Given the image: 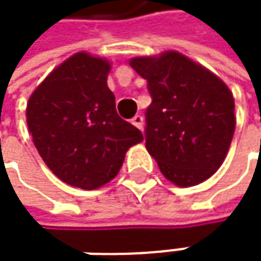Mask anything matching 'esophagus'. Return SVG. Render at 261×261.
Wrapping results in <instances>:
<instances>
[{
  "label": "esophagus",
  "instance_id": "obj_1",
  "mask_svg": "<svg viewBox=\"0 0 261 261\" xmlns=\"http://www.w3.org/2000/svg\"><path fill=\"white\" fill-rule=\"evenodd\" d=\"M131 124L134 125V127H137L139 130H143V116L142 115H136L133 119H131Z\"/></svg>",
  "mask_w": 261,
  "mask_h": 261
}]
</instances>
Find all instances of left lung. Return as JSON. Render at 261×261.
I'll return each instance as SVG.
<instances>
[{
  "instance_id": "obj_1",
  "label": "left lung",
  "mask_w": 261,
  "mask_h": 261,
  "mask_svg": "<svg viewBox=\"0 0 261 261\" xmlns=\"http://www.w3.org/2000/svg\"><path fill=\"white\" fill-rule=\"evenodd\" d=\"M130 66L148 81L146 149L162 174L180 187L210 178L224 163L236 128L228 86L177 51L134 57Z\"/></svg>"
}]
</instances>
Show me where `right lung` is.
Returning <instances> with one entry per match:
<instances>
[{"label": "right lung", "mask_w": 261, "mask_h": 261, "mask_svg": "<svg viewBox=\"0 0 261 261\" xmlns=\"http://www.w3.org/2000/svg\"><path fill=\"white\" fill-rule=\"evenodd\" d=\"M110 62L77 53L59 65L27 104V125L45 165L66 184L92 190L113 180L143 136L116 112Z\"/></svg>", "instance_id": "add662e5"}]
</instances>
